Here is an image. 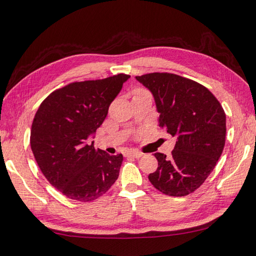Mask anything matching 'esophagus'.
Returning a JSON list of instances; mask_svg holds the SVG:
<instances>
[{"label": "esophagus", "mask_w": 256, "mask_h": 256, "mask_svg": "<svg viewBox=\"0 0 256 256\" xmlns=\"http://www.w3.org/2000/svg\"><path fill=\"white\" fill-rule=\"evenodd\" d=\"M142 156H143V153H142V152H138V151H136V150H133V151H128V152H126V153H125V156L141 158Z\"/></svg>", "instance_id": "esophagus-1"}]
</instances>
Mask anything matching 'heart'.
Listing matches in <instances>:
<instances>
[{
  "label": "heart",
  "mask_w": 256,
  "mask_h": 256,
  "mask_svg": "<svg viewBox=\"0 0 256 256\" xmlns=\"http://www.w3.org/2000/svg\"><path fill=\"white\" fill-rule=\"evenodd\" d=\"M134 94H136V96H134V97H138V96L148 95V92H146L144 90H136V92H134Z\"/></svg>",
  "instance_id": "1"
}]
</instances>
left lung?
Masks as SVG:
<instances>
[{
	"label": "left lung",
	"instance_id": "1",
	"mask_svg": "<svg viewBox=\"0 0 256 256\" xmlns=\"http://www.w3.org/2000/svg\"><path fill=\"white\" fill-rule=\"evenodd\" d=\"M136 80L153 95L159 126L176 138L170 156L154 153L158 169L148 180L168 196H187L204 184L224 150V110L205 86L188 78L152 72Z\"/></svg>",
	"mask_w": 256,
	"mask_h": 256
}]
</instances>
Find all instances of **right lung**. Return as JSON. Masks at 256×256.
Masks as SVG:
<instances>
[{
  "instance_id": "right-lung-1",
  "label": "right lung",
  "mask_w": 256,
  "mask_h": 256,
  "mask_svg": "<svg viewBox=\"0 0 256 256\" xmlns=\"http://www.w3.org/2000/svg\"><path fill=\"white\" fill-rule=\"evenodd\" d=\"M128 75L72 82L46 98L36 110L30 143L49 182L72 200H95L118 178L123 156L95 148L96 130Z\"/></svg>"
}]
</instances>
